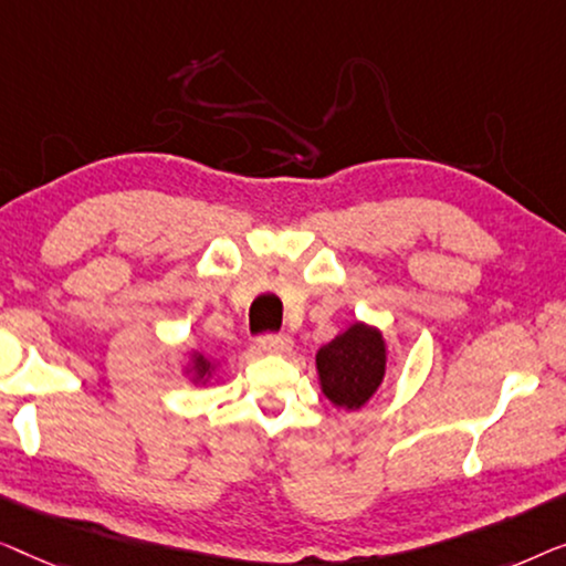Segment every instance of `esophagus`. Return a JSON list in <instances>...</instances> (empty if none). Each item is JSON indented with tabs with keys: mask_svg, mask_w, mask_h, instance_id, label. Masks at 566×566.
Listing matches in <instances>:
<instances>
[{
	"mask_svg": "<svg viewBox=\"0 0 566 566\" xmlns=\"http://www.w3.org/2000/svg\"><path fill=\"white\" fill-rule=\"evenodd\" d=\"M259 352L264 354H290L292 352V338L284 333H274V336H264L259 340Z\"/></svg>",
	"mask_w": 566,
	"mask_h": 566,
	"instance_id": "34e87169",
	"label": "esophagus"
}]
</instances>
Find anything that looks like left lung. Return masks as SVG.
<instances>
[{"label":"left lung","mask_w":566,"mask_h":566,"mask_svg":"<svg viewBox=\"0 0 566 566\" xmlns=\"http://www.w3.org/2000/svg\"><path fill=\"white\" fill-rule=\"evenodd\" d=\"M387 354V338L377 325L352 323L344 333L317 348L315 369L321 392L338 410H361L385 379Z\"/></svg>","instance_id":"1"}]
</instances>
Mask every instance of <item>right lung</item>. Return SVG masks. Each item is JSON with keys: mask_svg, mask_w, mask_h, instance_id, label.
Masks as SVG:
<instances>
[{"mask_svg": "<svg viewBox=\"0 0 566 566\" xmlns=\"http://www.w3.org/2000/svg\"><path fill=\"white\" fill-rule=\"evenodd\" d=\"M220 361L207 356L200 348H187L181 354V374L189 379V385L195 387H207L212 381L214 374H218Z\"/></svg>", "mask_w": 566, "mask_h": 566, "instance_id": "right-lung-1", "label": "right lung"}]
</instances>
